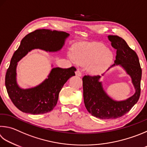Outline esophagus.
Returning <instances> with one entry per match:
<instances>
[{
    "label": "esophagus",
    "mask_w": 147,
    "mask_h": 147,
    "mask_svg": "<svg viewBox=\"0 0 147 147\" xmlns=\"http://www.w3.org/2000/svg\"><path fill=\"white\" fill-rule=\"evenodd\" d=\"M75 74H76V76H82V73L78 70V69L76 71Z\"/></svg>",
    "instance_id": "1"
}]
</instances>
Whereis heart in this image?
<instances>
[{
  "mask_svg": "<svg viewBox=\"0 0 147 147\" xmlns=\"http://www.w3.org/2000/svg\"><path fill=\"white\" fill-rule=\"evenodd\" d=\"M69 58L77 64L87 65L90 74L98 75L111 66L114 55L112 51L100 42H79L72 47Z\"/></svg>",
  "mask_w": 147,
  "mask_h": 147,
  "instance_id": "obj_1",
  "label": "heart"
}]
</instances>
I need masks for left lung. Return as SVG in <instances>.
<instances>
[{
    "mask_svg": "<svg viewBox=\"0 0 147 147\" xmlns=\"http://www.w3.org/2000/svg\"><path fill=\"white\" fill-rule=\"evenodd\" d=\"M108 39L116 49V56L114 63L107 71L116 65L121 67L131 78L135 92L126 100H115L104 89L101 76H85L82 78L85 106L90 114L100 119L117 118L127 113L138 102L141 92L142 71L136 53L121 37L109 35Z\"/></svg>",
    "mask_w": 147,
    "mask_h": 147,
    "instance_id": "left-lung-1",
    "label": "left lung"
}]
</instances>
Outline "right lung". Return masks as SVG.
Segmentation results:
<instances>
[{
  "instance_id": "right-lung-1",
  "label": "right lung",
  "mask_w": 147,
  "mask_h": 147,
  "mask_svg": "<svg viewBox=\"0 0 147 147\" xmlns=\"http://www.w3.org/2000/svg\"><path fill=\"white\" fill-rule=\"evenodd\" d=\"M67 33L50 29H37L27 34L14 53L7 69L5 85L13 104L23 113L41 114L49 113L57 103L59 93L66 82L73 76L76 69L53 67L47 78L40 84L28 89L18 85L17 80L18 62L33 49L46 52L60 51L69 36Z\"/></svg>"
}]
</instances>
